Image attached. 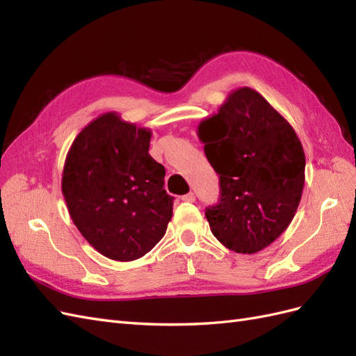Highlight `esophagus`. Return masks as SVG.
I'll list each match as a JSON object with an SVG mask.
<instances>
[{
  "label": "esophagus",
  "instance_id": "1",
  "mask_svg": "<svg viewBox=\"0 0 356 356\" xmlns=\"http://www.w3.org/2000/svg\"><path fill=\"white\" fill-rule=\"evenodd\" d=\"M181 200H184V202H188V203H194L195 202V194L194 193H189V194L181 197Z\"/></svg>",
  "mask_w": 356,
  "mask_h": 356
}]
</instances>
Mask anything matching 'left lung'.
<instances>
[{
  "instance_id": "left-lung-1",
  "label": "left lung",
  "mask_w": 356,
  "mask_h": 356,
  "mask_svg": "<svg viewBox=\"0 0 356 356\" xmlns=\"http://www.w3.org/2000/svg\"><path fill=\"white\" fill-rule=\"evenodd\" d=\"M220 175V202L206 209L215 238L234 252L266 248L293 220L305 181V154L290 123L256 90L232 91L198 124Z\"/></svg>"
}]
</instances>
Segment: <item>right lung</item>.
<instances>
[{
    "instance_id": "1",
    "label": "right lung",
    "mask_w": 356,
    "mask_h": 356,
    "mask_svg": "<svg viewBox=\"0 0 356 356\" xmlns=\"http://www.w3.org/2000/svg\"><path fill=\"white\" fill-rule=\"evenodd\" d=\"M150 138V129L105 113L78 134L63 168L72 221L91 247L115 261L145 256L172 216L165 168L149 154Z\"/></svg>"
}]
</instances>
